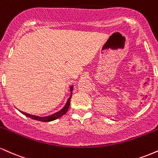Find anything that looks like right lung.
<instances>
[{"instance_id":"add662e5","label":"right lung","mask_w":158,"mask_h":158,"mask_svg":"<svg viewBox=\"0 0 158 158\" xmlns=\"http://www.w3.org/2000/svg\"><path fill=\"white\" fill-rule=\"evenodd\" d=\"M72 90H73V86L70 87V91H71V94H72ZM71 97H72V96L70 95V97H69L68 101H67L66 105H65L64 107L62 108V109H61V110H59V111H58L57 113L52 114V115L48 116V117H38V116H34V115H31V114H27V113H25V112L21 111V110H20V111H21L23 114H24L25 116H27V117H30V118H32V119H35V120L41 121V122H50V121L55 120V119L59 118V117H61V116H63L64 114L67 113V111H68V110L69 108V106H70V99H71Z\"/></svg>"}]
</instances>
